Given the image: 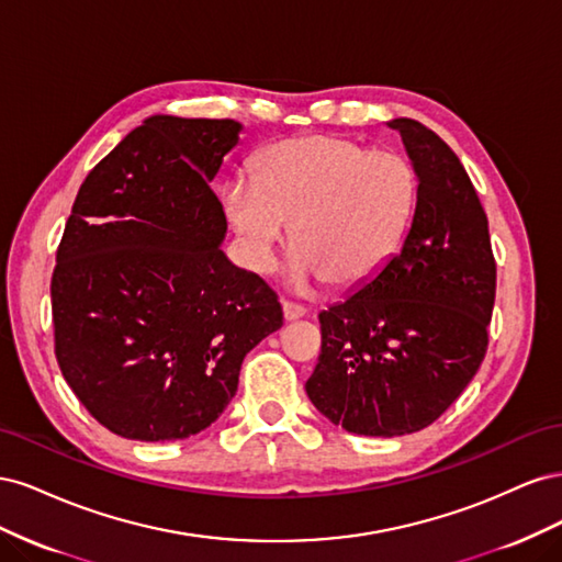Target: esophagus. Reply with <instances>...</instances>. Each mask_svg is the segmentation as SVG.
<instances>
[{"mask_svg": "<svg viewBox=\"0 0 562 562\" xmlns=\"http://www.w3.org/2000/svg\"><path fill=\"white\" fill-rule=\"evenodd\" d=\"M281 307H283V318H285V321H297V318H302L304 314H307V310H304L302 304L288 302V300L281 302Z\"/></svg>", "mask_w": 562, "mask_h": 562, "instance_id": "obj_1", "label": "esophagus"}]
</instances>
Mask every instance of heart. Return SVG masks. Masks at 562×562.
<instances>
[{
  "instance_id": "b5f03b06",
  "label": "heart",
  "mask_w": 562,
  "mask_h": 562,
  "mask_svg": "<svg viewBox=\"0 0 562 562\" xmlns=\"http://www.w3.org/2000/svg\"><path fill=\"white\" fill-rule=\"evenodd\" d=\"M417 190L415 166L398 151L314 133L265 149L252 182L232 180L223 203L252 269L274 267L285 227H293V281L353 288L401 250Z\"/></svg>"
}]
</instances>
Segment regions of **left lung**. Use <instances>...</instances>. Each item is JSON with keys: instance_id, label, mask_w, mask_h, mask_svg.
Instances as JSON below:
<instances>
[{"instance_id": "8db88e82", "label": "left lung", "mask_w": 562, "mask_h": 562, "mask_svg": "<svg viewBox=\"0 0 562 562\" xmlns=\"http://www.w3.org/2000/svg\"><path fill=\"white\" fill-rule=\"evenodd\" d=\"M417 171L401 250L318 314L321 353L304 384L333 424L361 436L429 427L479 372L497 267L487 215L454 151L415 119H391Z\"/></svg>"}]
</instances>
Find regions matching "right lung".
<instances>
[{"mask_svg": "<svg viewBox=\"0 0 562 562\" xmlns=\"http://www.w3.org/2000/svg\"><path fill=\"white\" fill-rule=\"evenodd\" d=\"M234 119L157 114L81 182L50 279L56 359L112 434L190 438L223 415L244 356L283 326L277 293L220 248L211 190Z\"/></svg>", "mask_w": 562, "mask_h": 562, "instance_id": "add662e5", "label": "right lung"}]
</instances>
